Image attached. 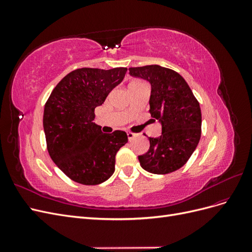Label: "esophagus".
<instances>
[{
	"instance_id": "esophagus-1",
	"label": "esophagus",
	"mask_w": 252,
	"mask_h": 252,
	"mask_svg": "<svg viewBox=\"0 0 252 252\" xmlns=\"http://www.w3.org/2000/svg\"><path fill=\"white\" fill-rule=\"evenodd\" d=\"M127 136H128V140L131 141L133 138H135L136 134H135V133H132V132H127Z\"/></svg>"
}]
</instances>
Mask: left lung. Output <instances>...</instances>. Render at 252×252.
Masks as SVG:
<instances>
[{"label":"left lung","instance_id":"8db88e82","mask_svg":"<svg viewBox=\"0 0 252 252\" xmlns=\"http://www.w3.org/2000/svg\"><path fill=\"white\" fill-rule=\"evenodd\" d=\"M129 74L151 87V117L162 126V134L148 138L150 147L139 156L144 170L167 174L184 166L201 139L200 104L181 74L158 65L129 68ZM155 120V121H156Z\"/></svg>","mask_w":252,"mask_h":252}]
</instances>
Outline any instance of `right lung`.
I'll list each match as a JSON object with an SVG mask.
<instances>
[{"label": "right lung", "mask_w": 252, "mask_h": 252, "mask_svg": "<svg viewBox=\"0 0 252 252\" xmlns=\"http://www.w3.org/2000/svg\"><path fill=\"white\" fill-rule=\"evenodd\" d=\"M127 68H81L68 73L45 105L43 127L47 149L68 178L98 185L114 172L116 155L128 142L124 131L103 133L94 123V109L123 81Z\"/></svg>", "instance_id": "right-lung-1"}]
</instances>
